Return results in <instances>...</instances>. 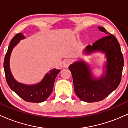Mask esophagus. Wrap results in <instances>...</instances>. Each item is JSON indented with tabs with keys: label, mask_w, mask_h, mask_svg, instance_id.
Here are the masks:
<instances>
[{
	"label": "esophagus",
	"mask_w": 128,
	"mask_h": 128,
	"mask_svg": "<svg viewBox=\"0 0 128 128\" xmlns=\"http://www.w3.org/2000/svg\"><path fill=\"white\" fill-rule=\"evenodd\" d=\"M70 63H71L70 60H64V61H63L62 66L64 67V68H67V67L69 66V65L70 64Z\"/></svg>",
	"instance_id": "1"
}]
</instances>
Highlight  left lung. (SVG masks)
Wrapping results in <instances>:
<instances>
[{"instance_id": "left-lung-1", "label": "left lung", "mask_w": 128, "mask_h": 128, "mask_svg": "<svg viewBox=\"0 0 128 128\" xmlns=\"http://www.w3.org/2000/svg\"><path fill=\"white\" fill-rule=\"evenodd\" d=\"M100 31L104 32L105 36L98 40L84 50L86 55L99 52L105 54L106 62L104 74L96 78L92 68L84 61H75L69 66L72 74L74 90L78 97L86 102H99L106 98L115 90L121 81L124 60L119 43L115 36L111 34L104 28L98 26Z\"/></svg>"}]
</instances>
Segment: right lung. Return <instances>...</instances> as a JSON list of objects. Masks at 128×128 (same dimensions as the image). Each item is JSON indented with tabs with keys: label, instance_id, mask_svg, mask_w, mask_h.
Listing matches in <instances>:
<instances>
[{
	"label": "right lung",
	"instance_id": "1",
	"mask_svg": "<svg viewBox=\"0 0 128 128\" xmlns=\"http://www.w3.org/2000/svg\"><path fill=\"white\" fill-rule=\"evenodd\" d=\"M24 38L25 36L23 34L18 33L10 42L4 62L6 80L10 88L24 100L29 102L40 103L46 100L52 93L54 82L60 70L52 69L45 74L40 82L36 84L27 85L17 81L13 77L10 70V56L14 47L20 40Z\"/></svg>",
	"mask_w": 128,
	"mask_h": 128
}]
</instances>
